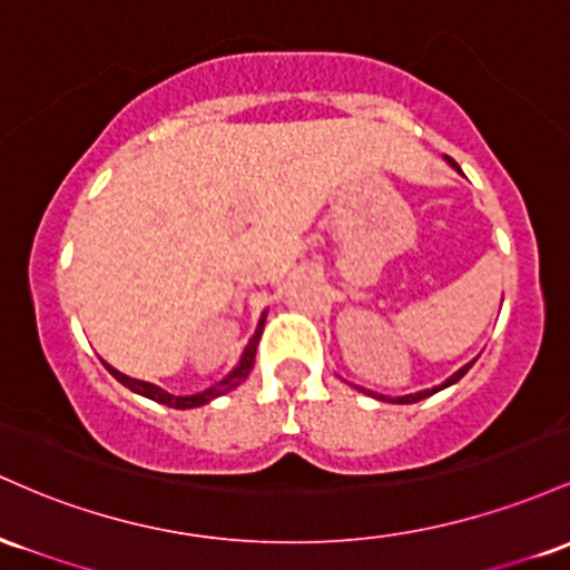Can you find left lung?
Returning a JSON list of instances; mask_svg holds the SVG:
<instances>
[{
    "label": "left lung",
    "mask_w": 570,
    "mask_h": 570,
    "mask_svg": "<svg viewBox=\"0 0 570 570\" xmlns=\"http://www.w3.org/2000/svg\"><path fill=\"white\" fill-rule=\"evenodd\" d=\"M446 161H450V164H452V166H455V169H458V164H455V161H452V158H446ZM471 366H474V361H471V363H465V366H463V368H460V371H455V374H452V376H450V380H446V382H444V385H439V387H433V390H420V393H409V395H401V399H395V404H414V401H423V399H428V395L439 393V390H444V387L455 385V382L460 380V376H463V374H465V371H469ZM380 399H382V401H385V395H380Z\"/></svg>",
    "instance_id": "1"
}]
</instances>
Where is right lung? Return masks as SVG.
<instances>
[{
    "instance_id": "1",
    "label": "right lung",
    "mask_w": 570,
    "mask_h": 570,
    "mask_svg": "<svg viewBox=\"0 0 570 570\" xmlns=\"http://www.w3.org/2000/svg\"><path fill=\"white\" fill-rule=\"evenodd\" d=\"M261 328H264V317H261V323H258V331H255L253 338H250V344H247L245 355H242V361H239V366H236V368L232 371V374L226 376V380H223V382H217L215 387L204 390V393H196V395H171V393H166V390H161V387L150 385V382H142V380H131V376L120 374L118 368L107 366V363H105V366H107V371H110V374L115 376V380L120 382V385H126V387H129V390H134V393L145 395V399H150V401H158V404H164V406H175V409H194V406L209 404V401L217 399V395L228 393V390H234L236 385H242V382L247 380V374H250V371H253V363H255V347H258Z\"/></svg>"
}]
</instances>
